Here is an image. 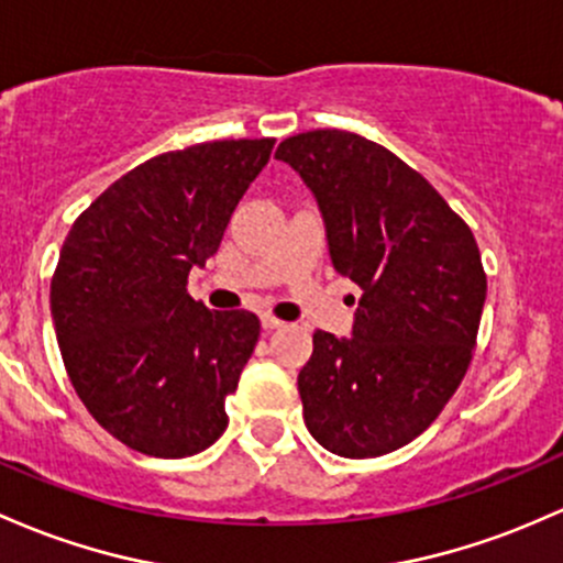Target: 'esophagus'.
<instances>
[{
  "label": "esophagus",
  "mask_w": 563,
  "mask_h": 563,
  "mask_svg": "<svg viewBox=\"0 0 563 563\" xmlns=\"http://www.w3.org/2000/svg\"><path fill=\"white\" fill-rule=\"evenodd\" d=\"M262 329H264V331L283 329V320H277L275 314H262Z\"/></svg>",
  "instance_id": "esophagus-1"
}]
</instances>
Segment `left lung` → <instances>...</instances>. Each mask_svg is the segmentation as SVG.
<instances>
[{
  "label": "left lung",
  "mask_w": 563,
  "mask_h": 563,
  "mask_svg": "<svg viewBox=\"0 0 563 563\" xmlns=\"http://www.w3.org/2000/svg\"><path fill=\"white\" fill-rule=\"evenodd\" d=\"M275 157L312 191L333 269L363 291L352 336L314 331L299 372L307 430L350 460L390 454L430 428L471 366L478 245L417 170L363 135L299 133Z\"/></svg>",
  "instance_id": "1"
}]
</instances>
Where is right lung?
<instances>
[{"label": "right lung", "mask_w": 563, "mask_h": 563, "mask_svg": "<svg viewBox=\"0 0 563 563\" xmlns=\"http://www.w3.org/2000/svg\"><path fill=\"white\" fill-rule=\"evenodd\" d=\"M275 139L159 154L74 221L51 283L64 366L85 409L141 454L181 460L227 430L224 400L258 342L249 310L211 312L187 294L219 251Z\"/></svg>", "instance_id": "add662e5"}]
</instances>
